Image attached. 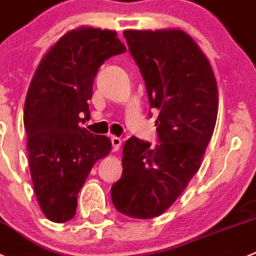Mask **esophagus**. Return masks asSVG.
I'll return each mask as SVG.
<instances>
[{"label": "esophagus", "instance_id": "esophagus-1", "mask_svg": "<svg viewBox=\"0 0 256 256\" xmlns=\"http://www.w3.org/2000/svg\"><path fill=\"white\" fill-rule=\"evenodd\" d=\"M112 146H113V150L114 152H116V150H119V148H120L122 146V140L119 137H112Z\"/></svg>", "mask_w": 256, "mask_h": 256}]
</instances>
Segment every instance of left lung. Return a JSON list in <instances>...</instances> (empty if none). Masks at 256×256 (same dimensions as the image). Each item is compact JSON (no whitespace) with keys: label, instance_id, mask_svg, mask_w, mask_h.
I'll use <instances>...</instances> for the list:
<instances>
[{"label":"left lung","instance_id":"obj_1","mask_svg":"<svg viewBox=\"0 0 256 256\" xmlns=\"http://www.w3.org/2000/svg\"><path fill=\"white\" fill-rule=\"evenodd\" d=\"M140 66L160 144L130 137L123 147V174L112 186L116 210L133 218L162 215L184 191L202 163L215 130L218 82L194 38L180 28L126 30Z\"/></svg>","mask_w":256,"mask_h":256}]
</instances>
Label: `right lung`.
I'll use <instances>...</instances> for the list:
<instances>
[{"label":"right lung","mask_w":256,"mask_h":256,"mask_svg":"<svg viewBox=\"0 0 256 256\" xmlns=\"http://www.w3.org/2000/svg\"><path fill=\"white\" fill-rule=\"evenodd\" d=\"M126 50L116 31L80 26L48 48L31 79L24 109L28 166L41 211L52 222L74 218L94 163L110 153L108 137L79 123L90 116L99 66Z\"/></svg>","instance_id":"add662e5"}]
</instances>
